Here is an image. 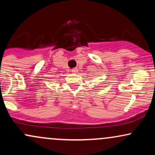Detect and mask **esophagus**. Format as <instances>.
Listing matches in <instances>:
<instances>
[{"mask_svg": "<svg viewBox=\"0 0 155 155\" xmlns=\"http://www.w3.org/2000/svg\"><path fill=\"white\" fill-rule=\"evenodd\" d=\"M71 71H72L73 73H76V72L78 71V69L76 68H73L72 70H71Z\"/></svg>", "mask_w": 155, "mask_h": 155, "instance_id": "obj_1", "label": "esophagus"}]
</instances>
